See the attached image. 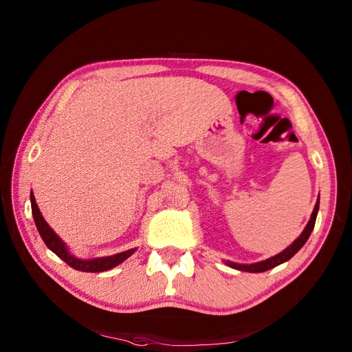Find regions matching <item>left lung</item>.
<instances>
[{
    "mask_svg": "<svg viewBox=\"0 0 352 352\" xmlns=\"http://www.w3.org/2000/svg\"><path fill=\"white\" fill-rule=\"evenodd\" d=\"M318 210H320V195H318V199L316 202V207H314V211L311 214L308 224L305 226L301 235L297 239H295V241L291 245H288L284 251H281L280 254H276L271 258H267V260H264V261H258V263H252V264H238V263H232V261H226V264L228 267L234 268V270L245 271V272H264V271H268V270H271L276 265H280V264L291 260V258L302 248V245L307 243V239L309 238V235L314 230V226H316Z\"/></svg>",
    "mask_w": 352,
    "mask_h": 352,
    "instance_id": "1",
    "label": "left lung"
}]
</instances>
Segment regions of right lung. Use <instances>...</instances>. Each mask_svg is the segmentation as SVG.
<instances>
[{
	"label": "right lung",
	"instance_id": "right-lung-1",
	"mask_svg": "<svg viewBox=\"0 0 352 352\" xmlns=\"http://www.w3.org/2000/svg\"><path fill=\"white\" fill-rule=\"evenodd\" d=\"M30 198H31L32 217H34V221H35L36 230H38V232H40V235L43 238V241L45 243V245L54 254H57L63 261H65L74 270L84 271V272H102V271L111 270V268L117 267L118 264L124 263L126 258H129L137 251V248H131V250H126V251H122V252H118V254H114V255L100 256V258H91V260H82V258H78V256H76L74 254H71V251L67 247V244L48 226V223L44 219L43 214L40 212L38 206H36L35 197H34L32 191L30 194Z\"/></svg>",
	"mask_w": 352,
	"mask_h": 352
}]
</instances>
